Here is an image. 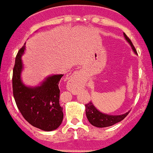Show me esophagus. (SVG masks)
<instances>
[{
  "label": "esophagus",
  "instance_id": "esophagus-1",
  "mask_svg": "<svg viewBox=\"0 0 153 153\" xmlns=\"http://www.w3.org/2000/svg\"><path fill=\"white\" fill-rule=\"evenodd\" d=\"M72 79L76 81H82V74H80L79 71H76V72L73 74Z\"/></svg>",
  "mask_w": 153,
  "mask_h": 153
}]
</instances>
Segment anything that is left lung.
Here are the masks:
<instances>
[{
    "label": "left lung",
    "instance_id": "8db88e82",
    "mask_svg": "<svg viewBox=\"0 0 153 153\" xmlns=\"http://www.w3.org/2000/svg\"><path fill=\"white\" fill-rule=\"evenodd\" d=\"M124 37L126 39V41L130 43V45L132 47L133 50L135 53H137V50L135 49L134 45L131 42L130 38L124 33ZM129 112H126L123 115H106L104 113H101L94 106L92 102H89L88 104H85V115L87 117L88 120L90 123L94 126L97 127H107V126H111L114 124L117 123L119 122L124 120V118L126 117Z\"/></svg>",
    "mask_w": 153,
    "mask_h": 153
}]
</instances>
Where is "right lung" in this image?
Segmentation results:
<instances>
[{
  "label": "right lung",
  "instance_id": "right-lung-1",
  "mask_svg": "<svg viewBox=\"0 0 153 153\" xmlns=\"http://www.w3.org/2000/svg\"><path fill=\"white\" fill-rule=\"evenodd\" d=\"M23 45L16 57L12 74V90L17 108L25 120L34 127L45 131L56 130L62 123L64 113L59 105V83L64 74L47 78L40 86L27 87L22 82Z\"/></svg>",
  "mask_w": 153,
  "mask_h": 153
}]
</instances>
